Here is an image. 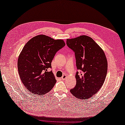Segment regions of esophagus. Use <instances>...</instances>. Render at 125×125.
I'll return each instance as SVG.
<instances>
[{"instance_id": "34e87169", "label": "esophagus", "mask_w": 125, "mask_h": 125, "mask_svg": "<svg viewBox=\"0 0 125 125\" xmlns=\"http://www.w3.org/2000/svg\"><path fill=\"white\" fill-rule=\"evenodd\" d=\"M65 78H67V75H63V76L62 77V80H64Z\"/></svg>"}]
</instances>
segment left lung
I'll list each match as a JSON object with an SVG mask.
<instances>
[{"mask_svg": "<svg viewBox=\"0 0 125 125\" xmlns=\"http://www.w3.org/2000/svg\"><path fill=\"white\" fill-rule=\"evenodd\" d=\"M68 47L75 52L76 85L70 91L74 97L87 100L99 91L104 83L107 71V61L104 52L90 37L81 35L67 39Z\"/></svg>", "mask_w": 125, "mask_h": 125, "instance_id": "obj_1", "label": "left lung"}]
</instances>
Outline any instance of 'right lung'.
<instances>
[{
    "instance_id": "obj_1",
    "label": "right lung",
    "mask_w": 125,
    "mask_h": 125,
    "mask_svg": "<svg viewBox=\"0 0 125 125\" xmlns=\"http://www.w3.org/2000/svg\"><path fill=\"white\" fill-rule=\"evenodd\" d=\"M65 45L63 40H54L44 35L33 37L23 47L18 60L19 75L22 83L33 94L49 92L56 80L51 63L55 54Z\"/></svg>"
}]
</instances>
